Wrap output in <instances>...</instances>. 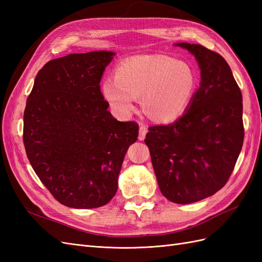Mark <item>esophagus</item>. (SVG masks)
Here are the masks:
<instances>
[{
  "mask_svg": "<svg viewBox=\"0 0 262 262\" xmlns=\"http://www.w3.org/2000/svg\"><path fill=\"white\" fill-rule=\"evenodd\" d=\"M146 133H147V126H145V125H143L142 124L141 126H140V134H139V140H144L145 139V136H146Z\"/></svg>",
  "mask_w": 262,
  "mask_h": 262,
  "instance_id": "1",
  "label": "esophagus"
}]
</instances>
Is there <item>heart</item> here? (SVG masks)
<instances>
[{
  "mask_svg": "<svg viewBox=\"0 0 262 262\" xmlns=\"http://www.w3.org/2000/svg\"><path fill=\"white\" fill-rule=\"evenodd\" d=\"M195 75L188 63L166 55H143L128 59L115 70V80L107 78L101 91L120 115H129L141 96L144 113L157 122L175 120L191 101Z\"/></svg>",
  "mask_w": 262,
  "mask_h": 262,
  "instance_id": "obj_1",
  "label": "heart"
}]
</instances>
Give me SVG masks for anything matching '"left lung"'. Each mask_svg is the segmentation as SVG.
<instances>
[{"instance_id": "obj_1", "label": "left lung", "mask_w": 262, "mask_h": 262, "mask_svg": "<svg viewBox=\"0 0 262 262\" xmlns=\"http://www.w3.org/2000/svg\"><path fill=\"white\" fill-rule=\"evenodd\" d=\"M177 46L194 54L200 87L178 120L149 126L144 142L164 196L187 204L217 192L231 177L245 136L243 96L221 54L201 45Z\"/></svg>"}]
</instances>
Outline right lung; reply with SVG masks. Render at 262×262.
I'll list each match as a JSON object with an SVG mask.
<instances>
[{"label": "right lung", "instance_id": "obj_1", "mask_svg": "<svg viewBox=\"0 0 262 262\" xmlns=\"http://www.w3.org/2000/svg\"><path fill=\"white\" fill-rule=\"evenodd\" d=\"M114 52L73 53L39 70L24 112L23 141L31 167L57 201L74 209L107 204L139 124L121 122L100 92Z\"/></svg>", "mask_w": 262, "mask_h": 262}]
</instances>
